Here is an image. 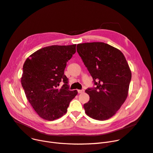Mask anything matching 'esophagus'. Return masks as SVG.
I'll return each instance as SVG.
<instances>
[{
    "label": "esophagus",
    "instance_id": "34e87169",
    "mask_svg": "<svg viewBox=\"0 0 153 153\" xmlns=\"http://www.w3.org/2000/svg\"><path fill=\"white\" fill-rule=\"evenodd\" d=\"M78 93H82L84 92V90H78Z\"/></svg>",
    "mask_w": 153,
    "mask_h": 153
}]
</instances>
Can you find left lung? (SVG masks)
<instances>
[{"label":"left lung","instance_id":"1","mask_svg":"<svg viewBox=\"0 0 153 153\" xmlns=\"http://www.w3.org/2000/svg\"><path fill=\"white\" fill-rule=\"evenodd\" d=\"M77 52L91 75L95 88H88L84 104L90 118L104 121L114 116L127 98L131 71L121 51L103 42L79 43Z\"/></svg>","mask_w":153,"mask_h":153}]
</instances>
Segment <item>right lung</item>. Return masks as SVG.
Listing matches in <instances>:
<instances>
[{
    "mask_svg": "<svg viewBox=\"0 0 153 153\" xmlns=\"http://www.w3.org/2000/svg\"><path fill=\"white\" fill-rule=\"evenodd\" d=\"M76 44L52 45L40 48L29 56L23 66L21 83L26 97L42 118L53 121L67 111L76 90H68L64 75L67 62L76 52ZM62 81V88L57 86Z\"/></svg>",
    "mask_w": 153,
    "mask_h": 153,
    "instance_id": "add662e5",
    "label": "right lung"
}]
</instances>
